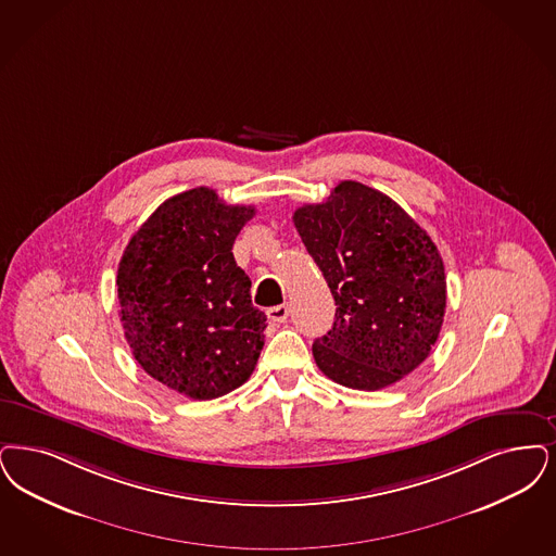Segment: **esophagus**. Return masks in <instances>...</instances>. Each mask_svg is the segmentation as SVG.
I'll return each mask as SVG.
<instances>
[{"instance_id": "34e87169", "label": "esophagus", "mask_w": 556, "mask_h": 556, "mask_svg": "<svg viewBox=\"0 0 556 556\" xmlns=\"http://www.w3.org/2000/svg\"><path fill=\"white\" fill-rule=\"evenodd\" d=\"M267 316L273 320V323H286L289 316V306L288 304H279V306H273V308H268Z\"/></svg>"}]
</instances>
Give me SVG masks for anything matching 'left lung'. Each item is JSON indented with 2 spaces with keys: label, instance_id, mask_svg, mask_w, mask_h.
I'll return each mask as SVG.
<instances>
[{
  "label": "left lung",
  "instance_id": "left-lung-1",
  "mask_svg": "<svg viewBox=\"0 0 556 556\" xmlns=\"http://www.w3.org/2000/svg\"><path fill=\"white\" fill-rule=\"evenodd\" d=\"M293 225L333 293V329L314 341L325 377L378 391L416 370L434 348L446 279L430 236L395 200L359 181H339Z\"/></svg>",
  "mask_w": 556,
  "mask_h": 556
}]
</instances>
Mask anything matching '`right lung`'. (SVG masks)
I'll return each mask as SVG.
<instances>
[{"instance_id":"right-lung-1","label":"right lung","mask_w":556,"mask_h":556,"mask_svg":"<svg viewBox=\"0 0 556 556\" xmlns=\"http://www.w3.org/2000/svg\"><path fill=\"white\" fill-rule=\"evenodd\" d=\"M252 217L254 206L200 186L165 200L122 254L117 302L134 357L190 400L242 387L265 345L267 316L231 252Z\"/></svg>"}]
</instances>
